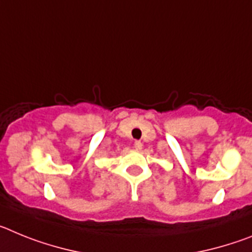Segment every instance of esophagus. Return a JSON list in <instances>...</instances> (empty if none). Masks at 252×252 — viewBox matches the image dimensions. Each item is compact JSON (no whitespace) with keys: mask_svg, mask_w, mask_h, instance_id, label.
<instances>
[{"mask_svg":"<svg viewBox=\"0 0 252 252\" xmlns=\"http://www.w3.org/2000/svg\"><path fill=\"white\" fill-rule=\"evenodd\" d=\"M133 148L136 149V150H141L142 142L141 141H135V142H133Z\"/></svg>","mask_w":252,"mask_h":252,"instance_id":"esophagus-1","label":"esophagus"}]
</instances>
